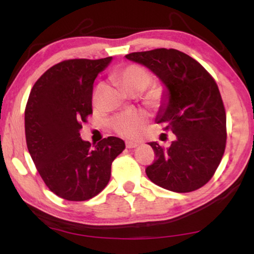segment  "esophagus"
<instances>
[{"instance_id":"obj_1","label":"esophagus","mask_w":254,"mask_h":254,"mask_svg":"<svg viewBox=\"0 0 254 254\" xmlns=\"http://www.w3.org/2000/svg\"><path fill=\"white\" fill-rule=\"evenodd\" d=\"M126 144H127V148L133 149V148H136L137 145H139V142H135V141H127Z\"/></svg>"}]
</instances>
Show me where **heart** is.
<instances>
[{
	"mask_svg": "<svg viewBox=\"0 0 254 254\" xmlns=\"http://www.w3.org/2000/svg\"><path fill=\"white\" fill-rule=\"evenodd\" d=\"M112 79L121 86L128 94H139L143 92L151 81V76L143 67L137 65H127L119 68L112 74ZM162 97V89L156 87L150 91L148 100L158 103ZM147 115L141 111H127L118 114L111 120V127L119 134L134 137L142 131Z\"/></svg>",
	"mask_w": 254,
	"mask_h": 254,
	"instance_id": "b5f03b06",
	"label": "heart"
}]
</instances>
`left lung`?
<instances>
[{"instance_id": "8db88e82", "label": "left lung", "mask_w": 254, "mask_h": 254, "mask_svg": "<svg viewBox=\"0 0 254 254\" xmlns=\"http://www.w3.org/2000/svg\"><path fill=\"white\" fill-rule=\"evenodd\" d=\"M126 58L147 67L163 85L157 123L176 135L170 147L149 142L157 159L145 169L158 186L189 192L208 182L224 154L226 114L213 77L195 59L176 49L132 53Z\"/></svg>"}]
</instances>
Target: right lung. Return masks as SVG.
Returning <instances> with one entry per match:
<instances>
[{"instance_id":"add662e5","label":"right lung","mask_w":254,"mask_h":254,"mask_svg":"<svg viewBox=\"0 0 254 254\" xmlns=\"http://www.w3.org/2000/svg\"><path fill=\"white\" fill-rule=\"evenodd\" d=\"M112 59L65 60L49 68L30 93L24 112L29 153L45 184L64 199L100 194L110 182L112 162L126 149L117 136L92 148L79 133L93 112L94 80Z\"/></svg>"}]
</instances>
